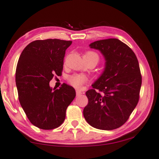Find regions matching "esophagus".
Segmentation results:
<instances>
[{
  "label": "esophagus",
  "mask_w": 159,
  "mask_h": 159,
  "mask_svg": "<svg viewBox=\"0 0 159 159\" xmlns=\"http://www.w3.org/2000/svg\"><path fill=\"white\" fill-rule=\"evenodd\" d=\"M76 96H80V95L82 94V92L79 91V90H76Z\"/></svg>",
  "instance_id": "34e87169"
}]
</instances>
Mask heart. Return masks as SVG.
<instances>
[{"instance_id": "1", "label": "heart", "mask_w": 159, "mask_h": 159, "mask_svg": "<svg viewBox=\"0 0 159 159\" xmlns=\"http://www.w3.org/2000/svg\"><path fill=\"white\" fill-rule=\"evenodd\" d=\"M83 57H84V60H92L96 62V64L99 60V55L96 52L92 51L85 52ZM86 80H87V78L82 74H73L68 77L69 83L76 89H80L81 88L82 85L86 82Z\"/></svg>"}]
</instances>
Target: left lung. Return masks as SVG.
I'll return each instance as SVG.
<instances>
[{
    "mask_svg": "<svg viewBox=\"0 0 159 159\" xmlns=\"http://www.w3.org/2000/svg\"><path fill=\"white\" fill-rule=\"evenodd\" d=\"M89 47L99 50L106 62L92 89L86 92L88 104L83 116L96 129H117L127 121L139 100L142 84L139 63L131 48L118 39L98 40Z\"/></svg>",
    "mask_w": 159,
    "mask_h": 159,
    "instance_id": "1",
    "label": "left lung"
}]
</instances>
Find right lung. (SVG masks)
<instances>
[{"mask_svg": "<svg viewBox=\"0 0 159 159\" xmlns=\"http://www.w3.org/2000/svg\"><path fill=\"white\" fill-rule=\"evenodd\" d=\"M71 43L57 39L35 40L19 57L15 76L19 100L30 122L39 129L61 125L66 110L76 97L74 88L66 83L59 89L49 85L55 74H61L65 51Z\"/></svg>", "mask_w": 159, "mask_h": 159, "instance_id": "1", "label": "right lung"}]
</instances>
